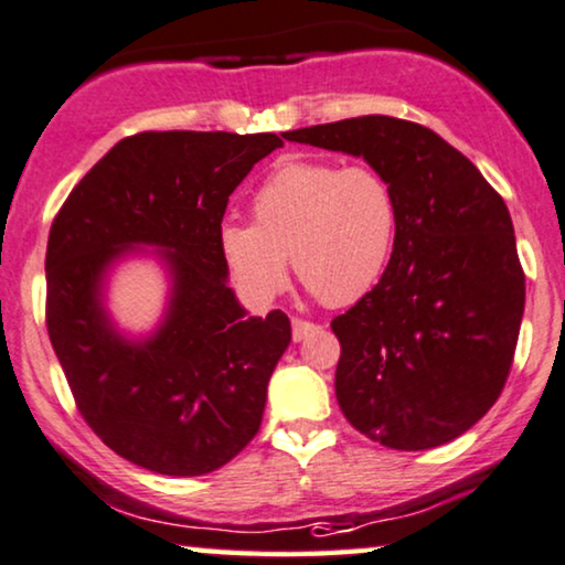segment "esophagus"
<instances>
[{"label":"esophagus","instance_id":"esophagus-1","mask_svg":"<svg viewBox=\"0 0 565 565\" xmlns=\"http://www.w3.org/2000/svg\"><path fill=\"white\" fill-rule=\"evenodd\" d=\"M315 330H318V326H315V322H310V320H295L291 322V335H295V341L299 343V341H305V338H310Z\"/></svg>","mask_w":565,"mask_h":565}]
</instances>
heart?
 Masks as SVG:
<instances>
[{"label":"heart","instance_id":"heart-1","mask_svg":"<svg viewBox=\"0 0 565 565\" xmlns=\"http://www.w3.org/2000/svg\"><path fill=\"white\" fill-rule=\"evenodd\" d=\"M253 222H222L216 243L239 295L268 305L297 276L328 305L377 287L397 237L390 180L370 164L287 160L253 195Z\"/></svg>","mask_w":565,"mask_h":565}]
</instances>
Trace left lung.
Masks as SVG:
<instances>
[{"label": "left lung", "mask_w": 565, "mask_h": 565, "mask_svg": "<svg viewBox=\"0 0 565 565\" xmlns=\"http://www.w3.org/2000/svg\"><path fill=\"white\" fill-rule=\"evenodd\" d=\"M281 137L361 157L397 201L385 274L330 322L343 416L403 452L457 439L499 401L522 326L524 274L507 204L468 157L413 120L361 116Z\"/></svg>", "instance_id": "obj_1"}]
</instances>
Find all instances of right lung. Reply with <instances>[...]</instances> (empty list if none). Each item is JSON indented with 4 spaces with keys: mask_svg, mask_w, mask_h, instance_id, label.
I'll use <instances>...</instances> for the list:
<instances>
[{
    "mask_svg": "<svg viewBox=\"0 0 565 565\" xmlns=\"http://www.w3.org/2000/svg\"><path fill=\"white\" fill-rule=\"evenodd\" d=\"M281 145L276 134H137L74 185L54 220L51 345L89 428L139 468L206 476L258 434L291 322L281 310L247 318L216 232L232 191ZM137 254L163 266L169 302L149 334L131 337L107 310V281Z\"/></svg>",
    "mask_w": 565,
    "mask_h": 565,
    "instance_id": "right-lung-1",
    "label": "right lung"
}]
</instances>
